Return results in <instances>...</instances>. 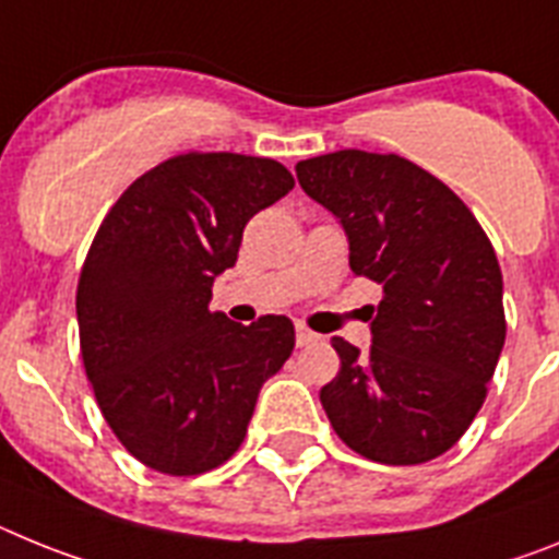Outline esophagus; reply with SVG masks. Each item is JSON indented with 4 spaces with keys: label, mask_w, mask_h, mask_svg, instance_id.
<instances>
[{
    "label": "esophagus",
    "mask_w": 559,
    "mask_h": 559,
    "mask_svg": "<svg viewBox=\"0 0 559 559\" xmlns=\"http://www.w3.org/2000/svg\"><path fill=\"white\" fill-rule=\"evenodd\" d=\"M314 340H318V334H314L312 329H307L304 323L295 326V343H298V346H309V343H314Z\"/></svg>",
    "instance_id": "1"
}]
</instances>
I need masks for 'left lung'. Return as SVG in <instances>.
Listing matches in <instances>:
<instances>
[{"mask_svg": "<svg viewBox=\"0 0 559 559\" xmlns=\"http://www.w3.org/2000/svg\"><path fill=\"white\" fill-rule=\"evenodd\" d=\"M300 188L348 236V266L382 286L371 348L334 337L320 388L334 433L380 464L448 453L487 400L503 340V278L487 233L441 179L400 154L300 159Z\"/></svg>", "mask_w": 559, "mask_h": 559, "instance_id": "left-lung-1", "label": "left lung"}]
</instances>
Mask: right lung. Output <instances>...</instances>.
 <instances>
[{"label": "right lung", "mask_w": 559, "mask_h": 559, "mask_svg": "<svg viewBox=\"0 0 559 559\" xmlns=\"http://www.w3.org/2000/svg\"><path fill=\"white\" fill-rule=\"evenodd\" d=\"M293 188L275 159L188 152L134 179L100 222L75 295L81 357L106 425L145 467L225 464L289 360L293 320L241 326L207 304L247 222Z\"/></svg>", "instance_id": "1"}]
</instances>
